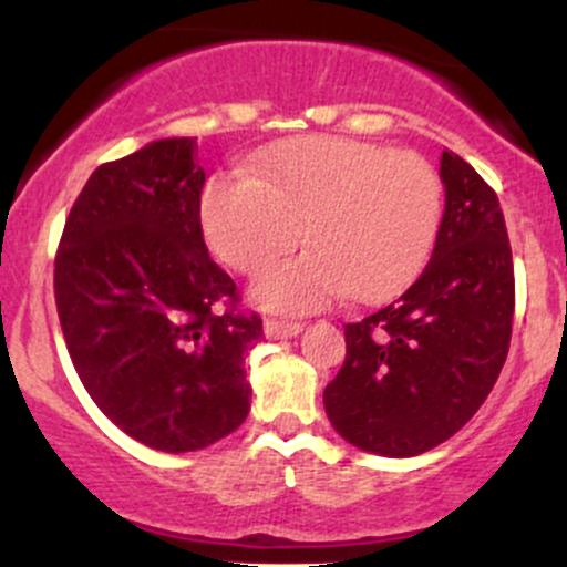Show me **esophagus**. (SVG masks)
I'll use <instances>...</instances> for the list:
<instances>
[{
  "label": "esophagus",
  "instance_id": "1",
  "mask_svg": "<svg viewBox=\"0 0 567 567\" xmlns=\"http://www.w3.org/2000/svg\"><path fill=\"white\" fill-rule=\"evenodd\" d=\"M303 330V322L296 320H277V317H269L264 322V333L266 338H292Z\"/></svg>",
  "mask_w": 567,
  "mask_h": 567
}]
</instances>
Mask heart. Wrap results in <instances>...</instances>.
<instances>
[{
  "mask_svg": "<svg viewBox=\"0 0 567 567\" xmlns=\"http://www.w3.org/2000/svg\"><path fill=\"white\" fill-rule=\"evenodd\" d=\"M207 245L226 266L258 275L256 296L282 311H311L351 296L379 301L413 282L432 256L442 181L415 152L343 135L277 143L250 175H216L199 199Z\"/></svg>",
  "mask_w": 567,
  "mask_h": 567,
  "instance_id": "1",
  "label": "heart"
}]
</instances>
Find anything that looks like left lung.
Segmentation results:
<instances>
[{"instance_id":"8db88e82","label":"left lung","mask_w":567,"mask_h":567,"mask_svg":"<svg viewBox=\"0 0 567 567\" xmlns=\"http://www.w3.org/2000/svg\"><path fill=\"white\" fill-rule=\"evenodd\" d=\"M445 213L432 261L396 301L349 322L324 413L360 451L408 458L453 437L506 362L514 266L504 213L458 154L442 152Z\"/></svg>"}]
</instances>
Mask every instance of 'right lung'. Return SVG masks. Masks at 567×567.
Returning a JSON list of instances; mask_svg holds the SVG:
<instances>
[{
  "label": "right lung",
  "mask_w": 567,
  "mask_h": 567,
  "mask_svg": "<svg viewBox=\"0 0 567 567\" xmlns=\"http://www.w3.org/2000/svg\"><path fill=\"white\" fill-rule=\"evenodd\" d=\"M197 138L106 162L71 205L55 252V306L76 375L122 432L186 453L250 410L245 354L264 322L207 256Z\"/></svg>",
  "instance_id": "obj_1"
}]
</instances>
